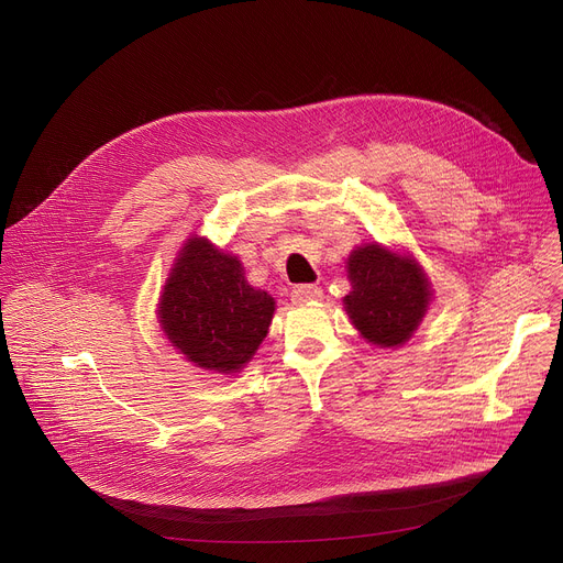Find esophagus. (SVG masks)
<instances>
[{
  "instance_id": "esophagus-1",
  "label": "esophagus",
  "mask_w": 563,
  "mask_h": 563,
  "mask_svg": "<svg viewBox=\"0 0 563 563\" xmlns=\"http://www.w3.org/2000/svg\"><path fill=\"white\" fill-rule=\"evenodd\" d=\"M323 291L317 285H296L291 289V301L294 303H310V301H321Z\"/></svg>"
}]
</instances>
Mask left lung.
I'll list each match as a JSON object with an SVG mask.
<instances>
[{
    "instance_id": "1",
    "label": "left lung",
    "mask_w": 563,
    "mask_h": 563,
    "mask_svg": "<svg viewBox=\"0 0 563 563\" xmlns=\"http://www.w3.org/2000/svg\"><path fill=\"white\" fill-rule=\"evenodd\" d=\"M346 269L351 291L344 296V308L360 334L380 349L405 344L432 301L419 262L373 242L349 255Z\"/></svg>"
}]
</instances>
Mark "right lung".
<instances>
[{
    "mask_svg": "<svg viewBox=\"0 0 563 563\" xmlns=\"http://www.w3.org/2000/svg\"><path fill=\"white\" fill-rule=\"evenodd\" d=\"M274 310V298L249 285L235 255L192 235L163 287L158 323L187 362L238 373L267 336Z\"/></svg>",
    "mask_w": 563,
    "mask_h": 563,
    "instance_id": "right-lung-1",
    "label": "right lung"
}]
</instances>
